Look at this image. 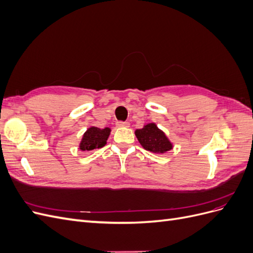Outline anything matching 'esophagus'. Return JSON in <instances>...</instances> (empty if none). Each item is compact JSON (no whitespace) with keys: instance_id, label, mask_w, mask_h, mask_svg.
Returning a JSON list of instances; mask_svg holds the SVG:
<instances>
[{"instance_id":"1","label":"esophagus","mask_w":253,"mask_h":253,"mask_svg":"<svg viewBox=\"0 0 253 253\" xmlns=\"http://www.w3.org/2000/svg\"><path fill=\"white\" fill-rule=\"evenodd\" d=\"M116 126H118V127H127L128 126H129V124L128 122H126V121H118L117 124H116Z\"/></svg>"}]
</instances>
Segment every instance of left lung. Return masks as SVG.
Wrapping results in <instances>:
<instances>
[{"label": "left lung", "mask_w": 253, "mask_h": 253, "mask_svg": "<svg viewBox=\"0 0 253 253\" xmlns=\"http://www.w3.org/2000/svg\"><path fill=\"white\" fill-rule=\"evenodd\" d=\"M135 135L144 150L155 154H163L173 148V144L167 135L155 124H148L142 128L136 129Z\"/></svg>", "instance_id": "left-lung-1"}]
</instances>
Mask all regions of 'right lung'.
I'll return each mask as SVG.
<instances>
[{
    "instance_id": "add662e5",
    "label": "right lung",
    "mask_w": 253,
    "mask_h": 253,
    "mask_svg": "<svg viewBox=\"0 0 253 253\" xmlns=\"http://www.w3.org/2000/svg\"><path fill=\"white\" fill-rule=\"evenodd\" d=\"M111 133L110 127L99 128L96 126H90L83 134L82 139L79 144L81 151H91L95 149H100L106 144Z\"/></svg>"
}]
</instances>
